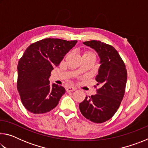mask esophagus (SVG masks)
Listing matches in <instances>:
<instances>
[{"mask_svg":"<svg viewBox=\"0 0 148 148\" xmlns=\"http://www.w3.org/2000/svg\"><path fill=\"white\" fill-rule=\"evenodd\" d=\"M76 90V88H74L73 87H67L66 88V92H72V91H74Z\"/></svg>","mask_w":148,"mask_h":148,"instance_id":"esophagus-1","label":"esophagus"}]
</instances>
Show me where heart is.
<instances>
[{
    "label": "heart",
    "mask_w": 148,
    "mask_h": 148,
    "mask_svg": "<svg viewBox=\"0 0 148 148\" xmlns=\"http://www.w3.org/2000/svg\"><path fill=\"white\" fill-rule=\"evenodd\" d=\"M84 54H93V55H95L93 53H92V52H91V51H86V53H85Z\"/></svg>",
    "instance_id": "heart-1"
}]
</instances>
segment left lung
<instances>
[{
    "label": "left lung",
    "instance_id": "1",
    "mask_svg": "<svg viewBox=\"0 0 148 148\" xmlns=\"http://www.w3.org/2000/svg\"><path fill=\"white\" fill-rule=\"evenodd\" d=\"M84 44L93 48L100 57L101 66L95 77L100 88L97 89L96 95L86 96L79 104V110L87 119L102 123L112 118L121 104L127 84V69L113 46L99 40H90Z\"/></svg>",
    "mask_w": 148,
    "mask_h": 148
}]
</instances>
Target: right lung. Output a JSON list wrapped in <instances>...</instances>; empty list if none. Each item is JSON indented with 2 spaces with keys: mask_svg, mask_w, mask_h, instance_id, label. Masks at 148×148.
<instances>
[{
  "mask_svg": "<svg viewBox=\"0 0 148 148\" xmlns=\"http://www.w3.org/2000/svg\"><path fill=\"white\" fill-rule=\"evenodd\" d=\"M59 38H45L32 44L25 51L17 65V88L22 104L31 113L44 114L55 108L62 95L63 87L49 85L55 66L77 43Z\"/></svg>",
  "mask_w": 148,
  "mask_h": 148,
  "instance_id": "add662e5",
  "label": "right lung"
}]
</instances>
